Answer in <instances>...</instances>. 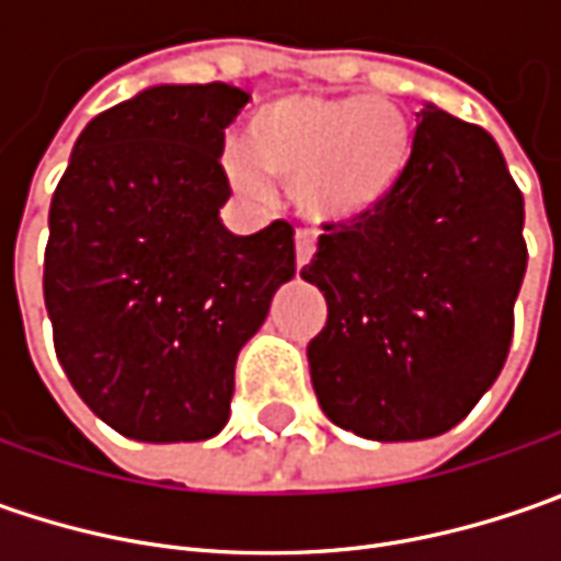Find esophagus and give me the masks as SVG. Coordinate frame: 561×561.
I'll list each match as a JSON object with an SVG mask.
<instances>
[{"label":"esophagus","instance_id":"1","mask_svg":"<svg viewBox=\"0 0 561 561\" xmlns=\"http://www.w3.org/2000/svg\"><path fill=\"white\" fill-rule=\"evenodd\" d=\"M314 243L306 237V233H296V268L302 271L306 265H312Z\"/></svg>","mask_w":561,"mask_h":561}]
</instances>
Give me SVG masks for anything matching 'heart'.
Masks as SVG:
<instances>
[{
    "instance_id": "heart-1",
    "label": "heart",
    "mask_w": 561,
    "mask_h": 561,
    "mask_svg": "<svg viewBox=\"0 0 561 561\" xmlns=\"http://www.w3.org/2000/svg\"><path fill=\"white\" fill-rule=\"evenodd\" d=\"M415 162V124L383 99L280 96L243 127L225 171L243 193L265 178L290 186V203L314 227H350L377 215Z\"/></svg>"
}]
</instances>
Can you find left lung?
Listing matches in <instances>:
<instances>
[{"mask_svg": "<svg viewBox=\"0 0 561 561\" xmlns=\"http://www.w3.org/2000/svg\"><path fill=\"white\" fill-rule=\"evenodd\" d=\"M415 162L377 215L324 227L302 280L328 299L309 343L318 405L380 443L440 437L500 377L528 268L525 199L484 127L427 102Z\"/></svg>", "mask_w": 561, "mask_h": 561, "instance_id": "1", "label": "left lung"}]
</instances>
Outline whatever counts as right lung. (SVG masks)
Here are the masks:
<instances>
[{"instance_id": "add662e5", "label": "right lung", "mask_w": 561, "mask_h": 561, "mask_svg": "<svg viewBox=\"0 0 561 561\" xmlns=\"http://www.w3.org/2000/svg\"><path fill=\"white\" fill-rule=\"evenodd\" d=\"M230 83H156L90 121L49 205L43 296L55 356L93 415L130 440L215 437L237 356L296 274L293 227L237 237Z\"/></svg>"}]
</instances>
